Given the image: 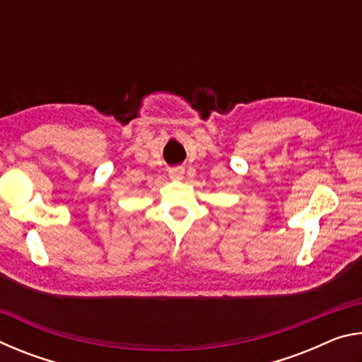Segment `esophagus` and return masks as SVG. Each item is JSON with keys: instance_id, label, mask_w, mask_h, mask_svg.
Listing matches in <instances>:
<instances>
[{"instance_id": "obj_1", "label": "esophagus", "mask_w": 362, "mask_h": 362, "mask_svg": "<svg viewBox=\"0 0 362 362\" xmlns=\"http://www.w3.org/2000/svg\"><path fill=\"white\" fill-rule=\"evenodd\" d=\"M183 169L182 168H174V169H170L169 170V175H170V179H175V180H180L182 177H183Z\"/></svg>"}]
</instances>
